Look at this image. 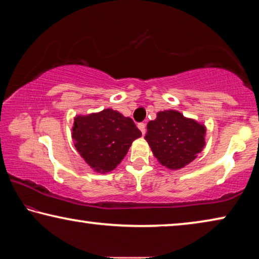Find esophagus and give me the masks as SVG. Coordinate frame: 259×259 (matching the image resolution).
I'll return each mask as SVG.
<instances>
[{
	"instance_id": "esophagus-1",
	"label": "esophagus",
	"mask_w": 259,
	"mask_h": 259,
	"mask_svg": "<svg viewBox=\"0 0 259 259\" xmlns=\"http://www.w3.org/2000/svg\"><path fill=\"white\" fill-rule=\"evenodd\" d=\"M138 128H139V130L142 131L143 135L145 134V131H146V124H145V123H138Z\"/></svg>"
}]
</instances>
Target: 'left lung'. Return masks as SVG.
<instances>
[{
  "label": "left lung",
  "mask_w": 259,
  "mask_h": 259,
  "mask_svg": "<svg viewBox=\"0 0 259 259\" xmlns=\"http://www.w3.org/2000/svg\"><path fill=\"white\" fill-rule=\"evenodd\" d=\"M206 128L202 123L169 109L158 112L157 118L147 123L145 139L162 166L178 170L202 152Z\"/></svg>",
  "instance_id": "1"
}]
</instances>
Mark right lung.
I'll list each match as a JSON object with an SVG mask.
<instances>
[{"instance_id": "add662e5", "label": "right lung", "mask_w": 259, "mask_h": 259, "mask_svg": "<svg viewBox=\"0 0 259 259\" xmlns=\"http://www.w3.org/2000/svg\"><path fill=\"white\" fill-rule=\"evenodd\" d=\"M71 135L85 162L97 173L105 174L117 167L142 133L130 117L106 108L99 113L77 115Z\"/></svg>"}]
</instances>
